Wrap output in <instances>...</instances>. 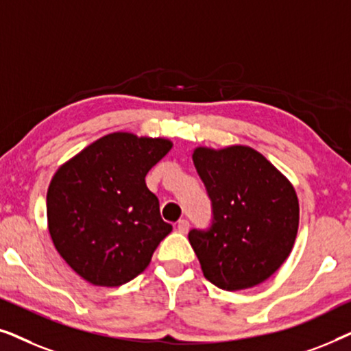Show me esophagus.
Returning a JSON list of instances; mask_svg holds the SVG:
<instances>
[{"mask_svg":"<svg viewBox=\"0 0 351 351\" xmlns=\"http://www.w3.org/2000/svg\"><path fill=\"white\" fill-rule=\"evenodd\" d=\"M189 228H190V222L186 219H182L177 222V230H179L180 233H186L189 232Z\"/></svg>","mask_w":351,"mask_h":351,"instance_id":"esophagus-1","label":"esophagus"}]
</instances>
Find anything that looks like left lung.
<instances>
[{
	"label": "left lung",
	"mask_w": 351,
	"mask_h": 351,
	"mask_svg": "<svg viewBox=\"0 0 351 351\" xmlns=\"http://www.w3.org/2000/svg\"><path fill=\"white\" fill-rule=\"evenodd\" d=\"M191 156L214 215L209 230L189 233L201 270L225 291L261 285L294 246L299 230L294 186L251 147H196Z\"/></svg>",
	"instance_id": "obj_1"
}]
</instances>
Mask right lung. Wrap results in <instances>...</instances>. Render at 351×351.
Listing matches in <instances>:
<instances>
[{"instance_id":"right-lung-1","label":"right lung","mask_w":351,"mask_h":351,"mask_svg":"<svg viewBox=\"0 0 351 351\" xmlns=\"http://www.w3.org/2000/svg\"><path fill=\"white\" fill-rule=\"evenodd\" d=\"M172 142L113 132L64 162L47 189V228L62 258L94 286L117 287L145 270L172 232L147 172Z\"/></svg>"}]
</instances>
